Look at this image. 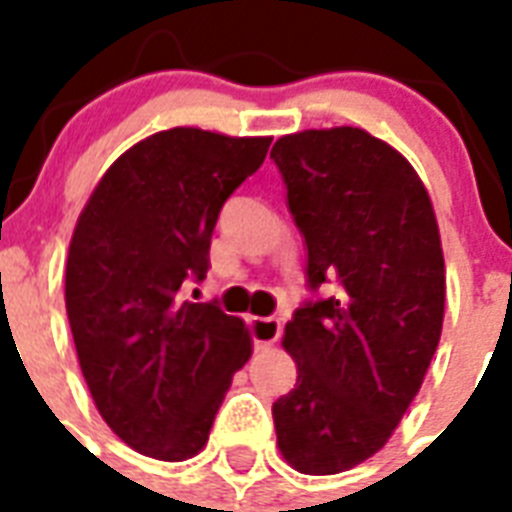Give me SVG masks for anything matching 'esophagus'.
<instances>
[{
    "label": "esophagus",
    "instance_id": "34e87169",
    "mask_svg": "<svg viewBox=\"0 0 512 512\" xmlns=\"http://www.w3.org/2000/svg\"><path fill=\"white\" fill-rule=\"evenodd\" d=\"M249 335H252V342H255L257 350L271 348L273 342L281 337V321L273 319V316H255L249 319Z\"/></svg>",
    "mask_w": 512,
    "mask_h": 512
}]
</instances>
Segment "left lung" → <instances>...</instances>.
<instances>
[{"instance_id":"8db88e82","label":"left lung","mask_w":512,"mask_h":512,"mask_svg":"<svg viewBox=\"0 0 512 512\" xmlns=\"http://www.w3.org/2000/svg\"><path fill=\"white\" fill-rule=\"evenodd\" d=\"M271 159L313 292L284 329L297 382L273 425L292 468L332 476L380 452L425 380L444 324L441 236L412 164L358 127L295 132ZM324 283L335 296L315 295Z\"/></svg>"}]
</instances>
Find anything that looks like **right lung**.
Listing matches in <instances>:
<instances>
[{
	"label": "right lung",
	"instance_id": "obj_1",
	"mask_svg": "<svg viewBox=\"0 0 512 512\" xmlns=\"http://www.w3.org/2000/svg\"><path fill=\"white\" fill-rule=\"evenodd\" d=\"M271 138L175 127L122 154L79 215L66 313L84 382L108 428L135 452H201L252 353L244 321L185 287L204 281L217 215L255 175Z\"/></svg>",
	"mask_w": 512,
	"mask_h": 512
}]
</instances>
